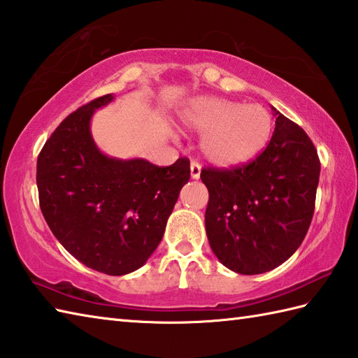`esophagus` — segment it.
Returning <instances> with one entry per match:
<instances>
[{
	"mask_svg": "<svg viewBox=\"0 0 358 358\" xmlns=\"http://www.w3.org/2000/svg\"><path fill=\"white\" fill-rule=\"evenodd\" d=\"M200 173H201V166H200L199 162H195V159H194V162L191 163V177L194 180H199Z\"/></svg>",
	"mask_w": 358,
	"mask_h": 358,
	"instance_id": "34e87169",
	"label": "esophagus"
}]
</instances>
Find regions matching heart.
I'll use <instances>...</instances> for the list:
<instances>
[{"label":"heart","mask_w":358,"mask_h":358,"mask_svg":"<svg viewBox=\"0 0 358 358\" xmlns=\"http://www.w3.org/2000/svg\"><path fill=\"white\" fill-rule=\"evenodd\" d=\"M189 131L203 134L201 152L217 166H240L254 159L269 143L273 120L260 104L218 96H199L180 110Z\"/></svg>","instance_id":"heart-1"}]
</instances>
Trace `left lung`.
<instances>
[{
	"label": "left lung",
	"mask_w": 358,
	"mask_h": 358,
	"mask_svg": "<svg viewBox=\"0 0 358 358\" xmlns=\"http://www.w3.org/2000/svg\"><path fill=\"white\" fill-rule=\"evenodd\" d=\"M275 110V109H273ZM268 146L248 164L204 167L210 249L226 268L255 275L285 263L313 222L320 159L314 143L275 110Z\"/></svg>",
	"instance_id": "1"
}]
</instances>
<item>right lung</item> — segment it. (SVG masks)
<instances>
[{
    "label": "right lung",
    "instance_id": "obj_1",
    "mask_svg": "<svg viewBox=\"0 0 358 358\" xmlns=\"http://www.w3.org/2000/svg\"><path fill=\"white\" fill-rule=\"evenodd\" d=\"M95 98L66 117L36 162L40 208L67 252L87 268L124 275L148 262L189 178L187 158L159 167L143 158L104 155L90 134Z\"/></svg>",
    "mask_w": 358,
    "mask_h": 358
}]
</instances>
